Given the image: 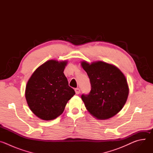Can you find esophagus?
<instances>
[{
  "mask_svg": "<svg viewBox=\"0 0 153 153\" xmlns=\"http://www.w3.org/2000/svg\"><path fill=\"white\" fill-rule=\"evenodd\" d=\"M75 92H76V94H79L80 93V90L79 88H76L75 89Z\"/></svg>",
  "mask_w": 153,
  "mask_h": 153,
  "instance_id": "esophagus-1",
  "label": "esophagus"
}]
</instances>
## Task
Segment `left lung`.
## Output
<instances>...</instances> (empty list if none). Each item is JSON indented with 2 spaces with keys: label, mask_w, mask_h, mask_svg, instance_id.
<instances>
[{
  "label": "left lung",
  "mask_w": 153,
  "mask_h": 153,
  "mask_svg": "<svg viewBox=\"0 0 153 153\" xmlns=\"http://www.w3.org/2000/svg\"><path fill=\"white\" fill-rule=\"evenodd\" d=\"M88 74L91 90L89 94L81 96L86 110L99 120L110 119L124 106L129 87L123 73L115 65L102 61L91 63L81 62Z\"/></svg>",
  "instance_id": "8db88e82"
}]
</instances>
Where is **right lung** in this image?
Listing matches in <instances>:
<instances>
[{
	"label": "right lung",
	"instance_id": "obj_1",
	"mask_svg": "<svg viewBox=\"0 0 153 153\" xmlns=\"http://www.w3.org/2000/svg\"><path fill=\"white\" fill-rule=\"evenodd\" d=\"M67 63L49 60L34 71L27 82V102L31 111L42 120H52L60 116L75 94L63 73Z\"/></svg>",
	"mask_w": 153,
	"mask_h": 153
}]
</instances>
